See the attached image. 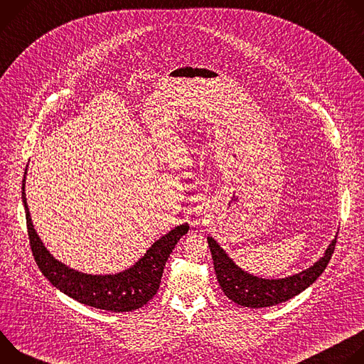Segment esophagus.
I'll return each mask as SVG.
<instances>
[{"mask_svg":"<svg viewBox=\"0 0 364 364\" xmlns=\"http://www.w3.org/2000/svg\"><path fill=\"white\" fill-rule=\"evenodd\" d=\"M209 212H210V207L207 205L205 203H200L196 209H194V215L197 216V218H205V216H209Z\"/></svg>","mask_w":364,"mask_h":364,"instance_id":"esophagus-1","label":"esophagus"}]
</instances>
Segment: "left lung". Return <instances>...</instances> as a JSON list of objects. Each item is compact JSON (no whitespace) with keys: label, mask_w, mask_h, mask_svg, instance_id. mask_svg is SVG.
Wrapping results in <instances>:
<instances>
[{"label":"left lung","mask_w":364,"mask_h":364,"mask_svg":"<svg viewBox=\"0 0 364 364\" xmlns=\"http://www.w3.org/2000/svg\"><path fill=\"white\" fill-rule=\"evenodd\" d=\"M207 242H209L212 252L215 272L225 295L242 306L265 308L296 296L311 284L317 281V278L327 268L333 256L337 243V235L326 249L324 255L313 267L281 279L259 278L243 271L233 262V259L212 236L207 237Z\"/></svg>","instance_id":"8db88e82"}]
</instances>
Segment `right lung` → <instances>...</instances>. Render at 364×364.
Returning <instances> with one entry per match:
<instances>
[{"mask_svg": "<svg viewBox=\"0 0 364 364\" xmlns=\"http://www.w3.org/2000/svg\"><path fill=\"white\" fill-rule=\"evenodd\" d=\"M26 174L23 178V204L26 210L30 246L36 264L41 274L75 301L112 313H128V311L144 306L157 294L164 272V267L177 242L188 232V225H180L167 235L155 240L146 253L138 259L131 268L114 275H92L69 268L51 255L38 237L30 216L26 198Z\"/></svg>", "mask_w": 364, "mask_h": 364, "instance_id": "1", "label": "right lung"}]
</instances>
